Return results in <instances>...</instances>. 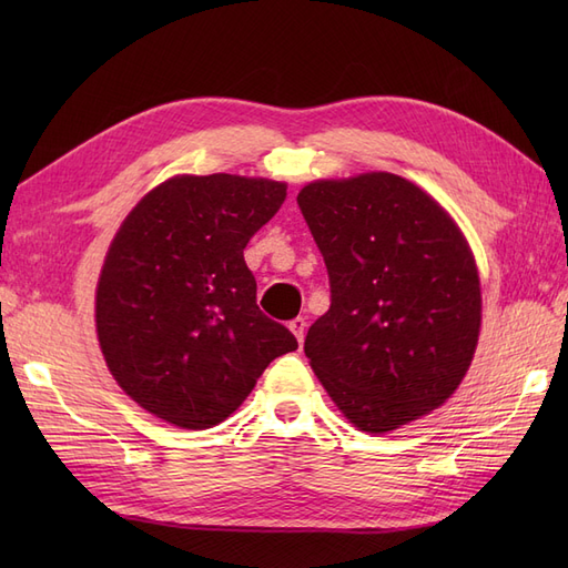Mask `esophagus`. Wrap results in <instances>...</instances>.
<instances>
[{"mask_svg":"<svg viewBox=\"0 0 568 568\" xmlns=\"http://www.w3.org/2000/svg\"><path fill=\"white\" fill-rule=\"evenodd\" d=\"M288 329L294 332V336H296V341L298 343H303V338H305V320L303 317H294L288 322Z\"/></svg>","mask_w":568,"mask_h":568,"instance_id":"1","label":"esophagus"}]
</instances>
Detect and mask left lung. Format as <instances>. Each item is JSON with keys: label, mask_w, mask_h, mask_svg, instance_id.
Listing matches in <instances>:
<instances>
[{"label": "left lung", "mask_w": 568, "mask_h": 568, "mask_svg": "<svg viewBox=\"0 0 568 568\" xmlns=\"http://www.w3.org/2000/svg\"><path fill=\"white\" fill-rule=\"evenodd\" d=\"M296 201L332 288L303 346L317 379L359 432L428 415L455 393L478 343L467 239L432 196L390 173L317 180Z\"/></svg>", "instance_id": "left-lung-1"}]
</instances>
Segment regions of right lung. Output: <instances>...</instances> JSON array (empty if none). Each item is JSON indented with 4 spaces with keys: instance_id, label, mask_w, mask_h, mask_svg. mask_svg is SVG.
I'll use <instances>...</instances> for the list:
<instances>
[{
    "instance_id": "right-lung-1",
    "label": "right lung",
    "mask_w": 568,
    "mask_h": 568,
    "mask_svg": "<svg viewBox=\"0 0 568 568\" xmlns=\"http://www.w3.org/2000/svg\"><path fill=\"white\" fill-rule=\"evenodd\" d=\"M286 199L263 178L178 175L134 205L97 284V336L118 386L180 428H211L274 357L298 348L255 303L244 248Z\"/></svg>"
}]
</instances>
